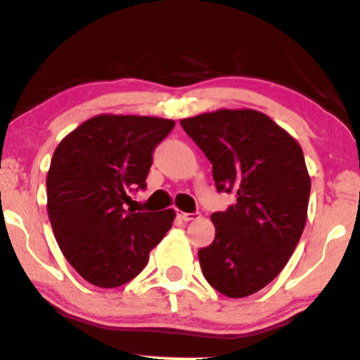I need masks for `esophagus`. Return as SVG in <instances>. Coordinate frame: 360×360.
<instances>
[{
	"mask_svg": "<svg viewBox=\"0 0 360 360\" xmlns=\"http://www.w3.org/2000/svg\"><path fill=\"white\" fill-rule=\"evenodd\" d=\"M198 215H200V213H184V212H181L179 219L184 220V222H191V220L198 219Z\"/></svg>",
	"mask_w": 360,
	"mask_h": 360,
	"instance_id": "esophagus-1",
	"label": "esophagus"
}]
</instances>
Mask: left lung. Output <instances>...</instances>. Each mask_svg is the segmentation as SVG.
<instances>
[{
  "mask_svg": "<svg viewBox=\"0 0 360 360\" xmlns=\"http://www.w3.org/2000/svg\"><path fill=\"white\" fill-rule=\"evenodd\" d=\"M212 162L219 191L236 203L212 213L215 239L198 251L205 278L227 297H248L283 270L307 219L311 177L301 145L266 114L219 109L181 120Z\"/></svg>",
  "mask_w": 360,
  "mask_h": 360,
  "instance_id": "8db88e82",
  "label": "left lung"
}]
</instances>
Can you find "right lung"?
I'll use <instances>...</instances> for the list:
<instances>
[{
	"instance_id": "add662e5",
	"label": "right lung",
	"mask_w": 360,
	"mask_h": 360,
	"mask_svg": "<svg viewBox=\"0 0 360 360\" xmlns=\"http://www.w3.org/2000/svg\"><path fill=\"white\" fill-rule=\"evenodd\" d=\"M172 120L98 114L68 133L47 171V215L65 258L102 289L129 282L172 227L176 212L126 210L129 191L145 188L152 152Z\"/></svg>"
}]
</instances>
